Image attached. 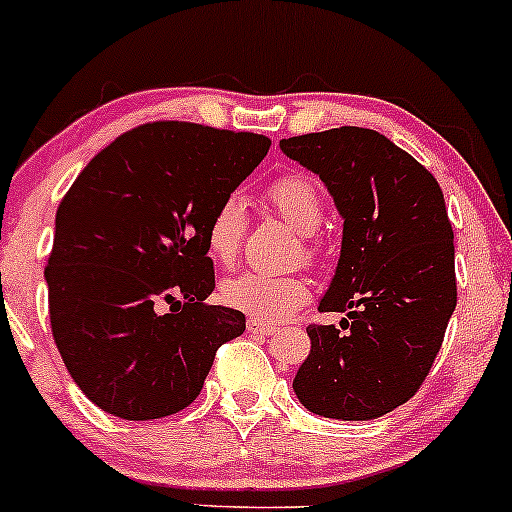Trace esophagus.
<instances>
[{"mask_svg": "<svg viewBox=\"0 0 512 512\" xmlns=\"http://www.w3.org/2000/svg\"><path fill=\"white\" fill-rule=\"evenodd\" d=\"M246 331L256 333V336H271V333L275 331V326H268L266 321L249 317V321H246Z\"/></svg>", "mask_w": 512, "mask_h": 512, "instance_id": "1", "label": "esophagus"}]
</instances>
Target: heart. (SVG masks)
Here are the masks:
<instances>
[{
	"mask_svg": "<svg viewBox=\"0 0 512 512\" xmlns=\"http://www.w3.org/2000/svg\"><path fill=\"white\" fill-rule=\"evenodd\" d=\"M268 203L278 210L283 220L290 222L300 234H314L324 220V205L317 183L304 174H285L268 186ZM246 212L244 203L237 195H229L212 212L208 229H205V244L210 256L217 263H232L241 249L244 239ZM307 254L312 249L307 246ZM222 302L239 312L251 314L254 319L278 324L295 312L300 304L307 302L309 287L302 275H275L263 271H246L227 278L222 283Z\"/></svg>",
	"mask_w": 512,
	"mask_h": 512,
	"instance_id": "heart-1",
	"label": "heart"
}]
</instances>
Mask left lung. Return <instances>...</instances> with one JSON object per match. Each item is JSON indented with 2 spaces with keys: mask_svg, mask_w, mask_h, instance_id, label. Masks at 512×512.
I'll list each match as a JSON object with an SVG mask.
<instances>
[{
  "mask_svg": "<svg viewBox=\"0 0 512 512\" xmlns=\"http://www.w3.org/2000/svg\"><path fill=\"white\" fill-rule=\"evenodd\" d=\"M280 149L329 188L343 217L341 258L321 312L341 329H307L312 350L292 389L304 409L370 421L421 389L457 304L455 234L426 166L367 128L280 140Z\"/></svg>",
  "mask_w": 512,
  "mask_h": 512,
  "instance_id": "1",
  "label": "left lung"
}]
</instances>
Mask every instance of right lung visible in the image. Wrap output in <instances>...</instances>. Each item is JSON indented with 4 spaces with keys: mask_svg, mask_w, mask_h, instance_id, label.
<instances>
[{
    "mask_svg": "<svg viewBox=\"0 0 512 512\" xmlns=\"http://www.w3.org/2000/svg\"><path fill=\"white\" fill-rule=\"evenodd\" d=\"M271 140L159 120L101 149L62 198L45 268L50 329L77 387L125 421L179 413L203 389L239 309L205 304V229Z\"/></svg>",
    "mask_w": 512,
    "mask_h": 512,
    "instance_id": "obj_1",
    "label": "right lung"
}]
</instances>
